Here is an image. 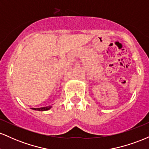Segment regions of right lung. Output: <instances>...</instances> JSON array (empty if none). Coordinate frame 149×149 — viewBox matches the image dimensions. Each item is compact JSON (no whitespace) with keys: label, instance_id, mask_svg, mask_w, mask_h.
Masks as SVG:
<instances>
[{"label":"right lung","instance_id":"add662e5","mask_svg":"<svg viewBox=\"0 0 149 149\" xmlns=\"http://www.w3.org/2000/svg\"><path fill=\"white\" fill-rule=\"evenodd\" d=\"M52 108V106H47L46 107H41V108H32V109L36 111H47Z\"/></svg>","mask_w":149,"mask_h":149}]
</instances>
